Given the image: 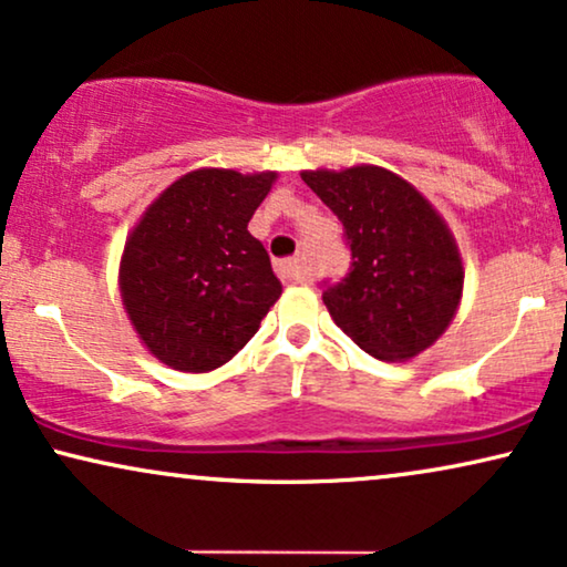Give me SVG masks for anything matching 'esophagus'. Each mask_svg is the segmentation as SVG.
Instances as JSON below:
<instances>
[{
    "instance_id": "34e87169",
    "label": "esophagus",
    "mask_w": 567,
    "mask_h": 567,
    "mask_svg": "<svg viewBox=\"0 0 567 567\" xmlns=\"http://www.w3.org/2000/svg\"><path fill=\"white\" fill-rule=\"evenodd\" d=\"M278 270V278H281L284 284H297V281H305L307 278V266H305V257H289V260H281L276 266Z\"/></svg>"
}]
</instances>
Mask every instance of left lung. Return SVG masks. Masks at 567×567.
I'll return each instance as SVG.
<instances>
[{"instance_id":"1","label":"left lung","mask_w":567,"mask_h":567,"mask_svg":"<svg viewBox=\"0 0 567 567\" xmlns=\"http://www.w3.org/2000/svg\"><path fill=\"white\" fill-rule=\"evenodd\" d=\"M301 179L341 220L351 252L349 274L322 281L336 326L382 362L432 347L463 289L458 247L435 208L378 166L305 172Z\"/></svg>"}]
</instances>
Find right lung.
Returning <instances> with one entry per match:
<instances>
[{
    "label": "right lung",
    "instance_id": "1",
    "mask_svg": "<svg viewBox=\"0 0 567 567\" xmlns=\"http://www.w3.org/2000/svg\"><path fill=\"white\" fill-rule=\"evenodd\" d=\"M274 179V172H189L132 231L120 270L122 299L164 364L182 372L226 364L281 297L266 247L247 231Z\"/></svg>",
    "mask_w": 567,
    "mask_h": 567
}]
</instances>
